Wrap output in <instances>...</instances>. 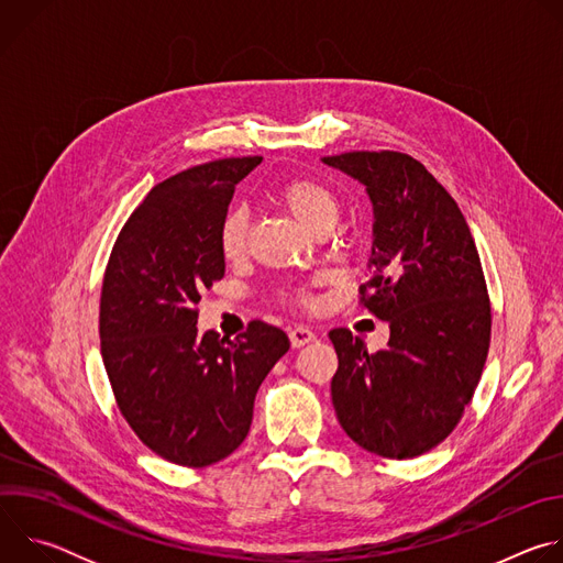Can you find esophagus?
<instances>
[{"label": "esophagus", "mask_w": 563, "mask_h": 563, "mask_svg": "<svg viewBox=\"0 0 563 563\" xmlns=\"http://www.w3.org/2000/svg\"><path fill=\"white\" fill-rule=\"evenodd\" d=\"M289 341H291V347H305V345L316 341V334L311 330L298 325V328L289 330Z\"/></svg>", "instance_id": "34e87169"}]
</instances>
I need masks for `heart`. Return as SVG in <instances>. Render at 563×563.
I'll return each mask as SVG.
<instances>
[{
    "label": "heart",
    "mask_w": 563,
    "mask_h": 563,
    "mask_svg": "<svg viewBox=\"0 0 563 563\" xmlns=\"http://www.w3.org/2000/svg\"><path fill=\"white\" fill-rule=\"evenodd\" d=\"M278 202L311 233L332 229L339 218L336 194L318 180L296 178L278 189ZM220 245L224 256L238 258L247 245V216L243 209H233L224 216L220 227ZM300 302H309L305 294H296Z\"/></svg>",
    "instance_id": "b5f03b06"
}]
</instances>
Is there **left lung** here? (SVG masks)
Masks as SVG:
<instances>
[{
    "label": "left lung",
    "mask_w": 563,
    "mask_h": 563,
    "mask_svg": "<svg viewBox=\"0 0 563 563\" xmlns=\"http://www.w3.org/2000/svg\"><path fill=\"white\" fill-rule=\"evenodd\" d=\"M320 159L361 183L372 202V276L361 302L389 323L376 354L345 328L330 332L339 354L332 404L361 448L412 459L454 430L484 372V269L459 205L419 159L396 151Z\"/></svg>",
    "instance_id": "obj_1"
}]
</instances>
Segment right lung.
Segmentation results:
<instances>
[{
    "instance_id": "right-lung-1",
    "label": "right lung",
    "mask_w": 563,
    "mask_h": 563,
    "mask_svg": "<svg viewBox=\"0 0 563 563\" xmlns=\"http://www.w3.org/2000/svg\"><path fill=\"white\" fill-rule=\"evenodd\" d=\"M261 159H213L153 187L104 274L100 339L118 408L146 448L178 465H211L245 441L256 391L289 350L263 320L235 341L196 328L200 294L224 276L220 227L233 189Z\"/></svg>"
}]
</instances>
